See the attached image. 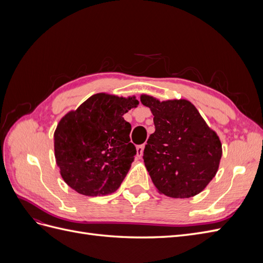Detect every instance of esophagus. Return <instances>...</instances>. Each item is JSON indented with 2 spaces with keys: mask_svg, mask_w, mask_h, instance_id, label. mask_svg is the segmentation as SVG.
I'll return each instance as SVG.
<instances>
[{
  "mask_svg": "<svg viewBox=\"0 0 263 263\" xmlns=\"http://www.w3.org/2000/svg\"><path fill=\"white\" fill-rule=\"evenodd\" d=\"M137 156L138 157H141L142 154H144V149H145V145H139L137 146Z\"/></svg>",
  "mask_w": 263,
  "mask_h": 263,
  "instance_id": "1",
  "label": "esophagus"
}]
</instances>
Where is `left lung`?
<instances>
[{
	"instance_id": "obj_1",
	"label": "left lung",
	"mask_w": 263,
	"mask_h": 263,
	"mask_svg": "<svg viewBox=\"0 0 263 263\" xmlns=\"http://www.w3.org/2000/svg\"><path fill=\"white\" fill-rule=\"evenodd\" d=\"M140 101L154 115L156 130L144 150V161L159 193L192 197L215 177L221 158L217 134L186 100L160 102L142 94Z\"/></svg>"
}]
</instances>
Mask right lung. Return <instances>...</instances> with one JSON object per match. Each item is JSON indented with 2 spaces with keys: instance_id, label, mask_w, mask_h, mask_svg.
Returning a JSON list of instances; mask_svg holds the SVG:
<instances>
[{
  "instance_id": "1",
  "label": "right lung",
  "mask_w": 263,
  "mask_h": 263,
  "mask_svg": "<svg viewBox=\"0 0 263 263\" xmlns=\"http://www.w3.org/2000/svg\"><path fill=\"white\" fill-rule=\"evenodd\" d=\"M138 104L135 97L98 93L61 118L53 135L54 156L71 189L100 196L121 186L137 153L123 115Z\"/></svg>"
}]
</instances>
